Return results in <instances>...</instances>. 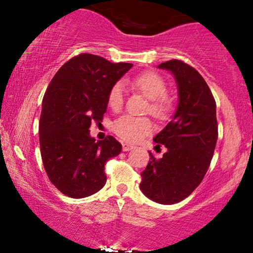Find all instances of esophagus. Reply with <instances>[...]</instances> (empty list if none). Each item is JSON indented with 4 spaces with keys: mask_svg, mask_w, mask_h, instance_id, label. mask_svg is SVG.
<instances>
[{
    "mask_svg": "<svg viewBox=\"0 0 253 253\" xmlns=\"http://www.w3.org/2000/svg\"><path fill=\"white\" fill-rule=\"evenodd\" d=\"M122 147H123V151H124V152H129V151L133 150V148H134L133 145L127 144V143H124V144L122 145Z\"/></svg>",
    "mask_w": 253,
    "mask_h": 253,
    "instance_id": "esophagus-1",
    "label": "esophagus"
}]
</instances>
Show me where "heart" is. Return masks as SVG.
Listing matches in <instances>:
<instances>
[{
  "mask_svg": "<svg viewBox=\"0 0 253 253\" xmlns=\"http://www.w3.org/2000/svg\"><path fill=\"white\" fill-rule=\"evenodd\" d=\"M130 84L148 99V112L152 115L160 120L168 119L171 114L172 103L167 95V83L160 75L153 71L144 72L131 79ZM123 85L122 83L117 82L110 87L107 102L113 110H119L123 106ZM113 130L121 139L129 143H137L153 131V124L146 117L123 115L114 122Z\"/></svg>",
  "mask_w": 253,
  "mask_h": 253,
  "instance_id": "b5f03b06",
  "label": "heart"
}]
</instances>
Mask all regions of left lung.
<instances>
[{"mask_svg": "<svg viewBox=\"0 0 253 253\" xmlns=\"http://www.w3.org/2000/svg\"><path fill=\"white\" fill-rule=\"evenodd\" d=\"M159 68L174 75L178 106L172 120L154 137L157 146L165 145L167 152L161 159L150 152L151 160L140 174V190L155 203L171 205L191 195L210 167L217 140L216 105L205 79L191 65L170 60Z\"/></svg>", "mask_w": 253, "mask_h": 253, "instance_id": "obj_1", "label": "left lung"}]
</instances>
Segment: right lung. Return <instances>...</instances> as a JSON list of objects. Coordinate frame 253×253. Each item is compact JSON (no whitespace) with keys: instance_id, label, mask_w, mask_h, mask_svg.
<instances>
[{"instance_id":"1","label":"right lung","mask_w":253,"mask_h":253,"mask_svg":"<svg viewBox=\"0 0 253 253\" xmlns=\"http://www.w3.org/2000/svg\"><path fill=\"white\" fill-rule=\"evenodd\" d=\"M131 67L83 53L65 62L48 85L39 121L40 152L48 177L63 195L84 198L106 184L105 164L122 145L113 136L96 141L88 129L102 122L110 87Z\"/></svg>"}]
</instances>
